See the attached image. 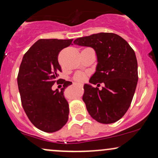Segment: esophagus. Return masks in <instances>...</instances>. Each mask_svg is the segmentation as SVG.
<instances>
[{"label": "esophagus", "instance_id": "34e87169", "mask_svg": "<svg viewBox=\"0 0 158 158\" xmlns=\"http://www.w3.org/2000/svg\"><path fill=\"white\" fill-rule=\"evenodd\" d=\"M79 85H80V86H81V87H82V86H83V85H82V84H79Z\"/></svg>", "mask_w": 158, "mask_h": 158}]
</instances>
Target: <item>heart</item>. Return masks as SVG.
<instances>
[{"mask_svg":"<svg viewBox=\"0 0 158 158\" xmlns=\"http://www.w3.org/2000/svg\"><path fill=\"white\" fill-rule=\"evenodd\" d=\"M85 78H86V75L85 73H81V72H79V73H77L74 76V79L76 81H79V82H81V81H85Z\"/></svg>","mask_w":158,"mask_h":158,"instance_id":"b5f03b06","label":"heart"}]
</instances>
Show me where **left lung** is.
Instances as JSON below:
<instances>
[{
  "label": "left lung",
  "mask_w": 158,
  "mask_h": 158,
  "mask_svg": "<svg viewBox=\"0 0 158 158\" xmlns=\"http://www.w3.org/2000/svg\"><path fill=\"white\" fill-rule=\"evenodd\" d=\"M73 43L94 49L98 64L89 81L105 85L100 90L84 85L82 100L88 113L103 124L117 122L131 106L138 81L135 51L126 40L111 32L78 38Z\"/></svg>",
  "instance_id": "8db88e82"
}]
</instances>
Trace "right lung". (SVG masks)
Returning <instances> with one entry per match:
<instances>
[{"label":"right lung","instance_id":"obj_1","mask_svg":"<svg viewBox=\"0 0 158 158\" xmlns=\"http://www.w3.org/2000/svg\"><path fill=\"white\" fill-rule=\"evenodd\" d=\"M73 42V39H39L20 65L17 80L21 105L30 122L41 131H57L68 120L69 105L63 93L72 82H61V90H52V86L61 80L58 79L61 72L59 52Z\"/></svg>","mask_w":158,"mask_h":158}]
</instances>
